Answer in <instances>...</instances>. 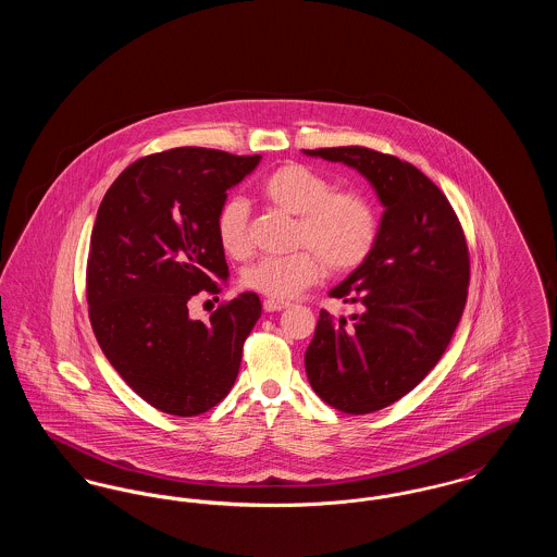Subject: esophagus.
<instances>
[{
	"label": "esophagus",
	"instance_id": "1",
	"mask_svg": "<svg viewBox=\"0 0 557 557\" xmlns=\"http://www.w3.org/2000/svg\"><path fill=\"white\" fill-rule=\"evenodd\" d=\"M288 307H290V302H286V300H275V298L263 300V309L267 313H275V311H282V309H288Z\"/></svg>",
	"mask_w": 557,
	"mask_h": 557
}]
</instances>
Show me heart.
Returning a JSON list of instances; mask_svg holds the SVG:
<instances>
[{
  "label": "heart",
  "instance_id": "b5f03b06",
  "mask_svg": "<svg viewBox=\"0 0 557 557\" xmlns=\"http://www.w3.org/2000/svg\"><path fill=\"white\" fill-rule=\"evenodd\" d=\"M275 209L296 216L294 246H307L286 257H263L246 267L242 286L284 300L313 286L330 271L346 273L363 265L375 248L380 219L370 198L355 189L334 191L327 177L305 164H284L271 171L259 186ZM221 248L242 259L250 252L248 202L230 196L214 216Z\"/></svg>",
  "mask_w": 557,
  "mask_h": 557
}]
</instances>
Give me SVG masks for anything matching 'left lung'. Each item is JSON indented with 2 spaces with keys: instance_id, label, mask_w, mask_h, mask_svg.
I'll return each instance as SVG.
<instances>
[{
  "instance_id": "8db88e82",
  "label": "left lung",
  "mask_w": 557,
  "mask_h": 557,
  "mask_svg": "<svg viewBox=\"0 0 557 557\" xmlns=\"http://www.w3.org/2000/svg\"><path fill=\"white\" fill-rule=\"evenodd\" d=\"M302 152L357 169L386 209L368 261L330 292L359 313L321 311L305 352L307 377L330 407L373 413L413 391L449 346L468 300V242L418 166L363 146Z\"/></svg>"
}]
</instances>
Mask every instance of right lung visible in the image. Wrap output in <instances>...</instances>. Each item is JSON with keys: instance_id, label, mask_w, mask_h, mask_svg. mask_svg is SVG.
Listing matches in <instances>:
<instances>
[{"instance_id": "add662e5", "label": "right lung", "mask_w": 557, "mask_h": 557, "mask_svg": "<svg viewBox=\"0 0 557 557\" xmlns=\"http://www.w3.org/2000/svg\"><path fill=\"white\" fill-rule=\"evenodd\" d=\"M261 157L173 148L135 160L108 187L87 257V305L110 366L154 409L191 418L221 403L261 318L255 292L219 305L209 323L187 300L219 294L230 271L214 232L227 189Z\"/></svg>"}]
</instances>
